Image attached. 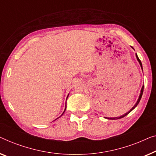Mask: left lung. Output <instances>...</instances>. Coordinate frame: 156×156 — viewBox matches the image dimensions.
Segmentation results:
<instances>
[{
	"mask_svg": "<svg viewBox=\"0 0 156 156\" xmlns=\"http://www.w3.org/2000/svg\"><path fill=\"white\" fill-rule=\"evenodd\" d=\"M136 58H137V60H138V61H139V64H140V66H141V69H142V71H143V66H142V63H141V61H140V59L139 58V57H138V56H137V54H136ZM144 85H143V86H142V87H141V93H140V95H139V99H138V100H137V102H136V104H135V105L134 106H133L132 108H131L130 110H129V112H127L126 113H125L124 115H122V116H120V117H105L106 118V119H121V118H123V117H124L125 116H126L127 115H128V114H129L131 112V111L133 110V109L135 108L138 105V104H139V102H140V100H141V97H142V95H143V92H144Z\"/></svg>",
	"mask_w": 156,
	"mask_h": 156,
	"instance_id": "8db88e82",
	"label": "left lung"
}]
</instances>
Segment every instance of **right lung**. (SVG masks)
I'll list each match as a JSON object with an SVG mask.
<instances>
[{
	"mask_svg": "<svg viewBox=\"0 0 156 156\" xmlns=\"http://www.w3.org/2000/svg\"><path fill=\"white\" fill-rule=\"evenodd\" d=\"M67 98H68V97H67ZM66 108H65V109H64V112L66 111ZM64 112H63V114H62V115H61L60 116V117H61V116H62V115H63V113H64ZM59 117H58V118H59ZM58 118H57V119H58ZM56 119H55V120H56Z\"/></svg>",
	"mask_w": 156,
	"mask_h": 156,
	"instance_id": "obj_1",
	"label": "right lung"
}]
</instances>
